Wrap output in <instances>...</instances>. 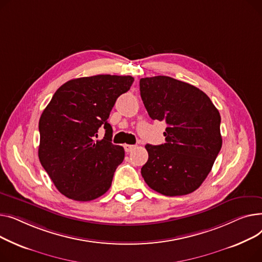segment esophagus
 Segmentation results:
<instances>
[{"label":"esophagus","instance_id":"obj_1","mask_svg":"<svg viewBox=\"0 0 262 262\" xmlns=\"http://www.w3.org/2000/svg\"><path fill=\"white\" fill-rule=\"evenodd\" d=\"M124 147H125L126 152H131L133 149H135L136 146H134V145H125Z\"/></svg>","mask_w":262,"mask_h":262}]
</instances>
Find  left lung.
Segmentation results:
<instances>
[{
  "label": "left lung",
  "instance_id": "obj_1",
  "mask_svg": "<svg viewBox=\"0 0 262 262\" xmlns=\"http://www.w3.org/2000/svg\"><path fill=\"white\" fill-rule=\"evenodd\" d=\"M140 91L149 116L167 124L166 143L145 146V182L168 196L194 191L222 147L219 111L203 91L168 76L142 78Z\"/></svg>",
  "mask_w": 262,
  "mask_h": 262
}]
</instances>
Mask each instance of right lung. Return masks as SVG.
Masks as SVG:
<instances>
[{"label": "right lung", "mask_w": 262, "mask_h": 262, "mask_svg": "<svg viewBox=\"0 0 262 262\" xmlns=\"http://www.w3.org/2000/svg\"><path fill=\"white\" fill-rule=\"evenodd\" d=\"M133 81L131 76L117 75L72 79L56 91L44 109L39 120V160L67 198L91 201L111 187L125 150L111 143L113 131L107 118ZM101 125L105 137L96 140Z\"/></svg>", "instance_id": "right-lung-1"}]
</instances>
